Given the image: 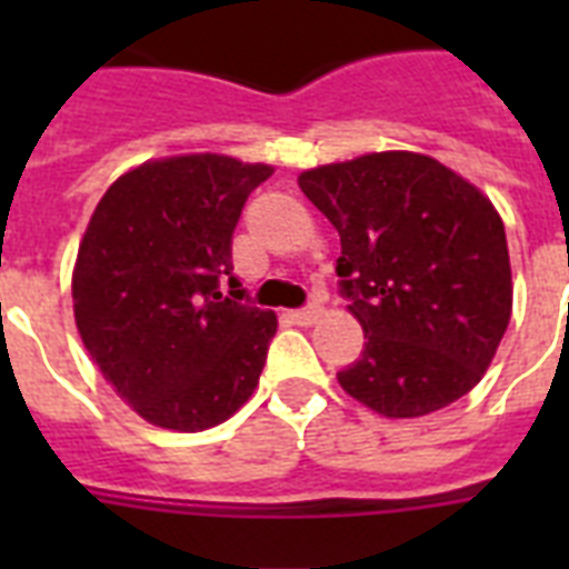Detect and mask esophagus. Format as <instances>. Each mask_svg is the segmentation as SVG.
<instances>
[{"mask_svg": "<svg viewBox=\"0 0 569 569\" xmlns=\"http://www.w3.org/2000/svg\"><path fill=\"white\" fill-rule=\"evenodd\" d=\"M319 316H321L319 303H310V307H301V310L289 312V319H292L295 325H312V321H319Z\"/></svg>", "mask_w": 569, "mask_h": 569, "instance_id": "34e87169", "label": "esophagus"}]
</instances>
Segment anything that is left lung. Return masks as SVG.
Instances as JSON below:
<instances>
[{"instance_id": "1", "label": "left lung", "mask_w": 569, "mask_h": 569, "mask_svg": "<svg viewBox=\"0 0 569 569\" xmlns=\"http://www.w3.org/2000/svg\"><path fill=\"white\" fill-rule=\"evenodd\" d=\"M342 241L339 292L363 325L342 389L389 419L476 387L511 321V262L493 203L431 156L372 153L298 177Z\"/></svg>"}]
</instances>
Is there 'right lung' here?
<instances>
[{"mask_svg": "<svg viewBox=\"0 0 569 569\" xmlns=\"http://www.w3.org/2000/svg\"><path fill=\"white\" fill-rule=\"evenodd\" d=\"M268 177V164L230 156H177L123 173L93 209L73 271L76 328L147 422L203 431L257 389L277 316L250 307L232 277V230Z\"/></svg>", "mask_w": 569, "mask_h": 569, "instance_id": "1", "label": "right lung"}]
</instances>
